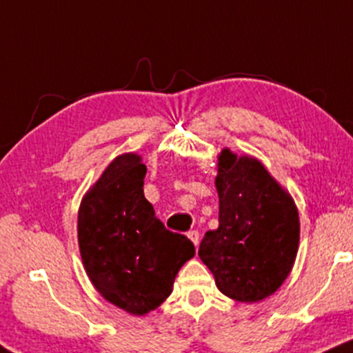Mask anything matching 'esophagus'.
<instances>
[{
    "label": "esophagus",
    "instance_id": "1",
    "mask_svg": "<svg viewBox=\"0 0 353 353\" xmlns=\"http://www.w3.org/2000/svg\"><path fill=\"white\" fill-rule=\"evenodd\" d=\"M188 239L192 240V243L198 247V243H200V233L196 232V230H192V232H188Z\"/></svg>",
    "mask_w": 353,
    "mask_h": 353
}]
</instances>
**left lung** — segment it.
Returning a JSON list of instances; mask_svg holds the SVG:
<instances>
[{"instance_id": "obj_1", "label": "left lung", "mask_w": 353, "mask_h": 353, "mask_svg": "<svg viewBox=\"0 0 353 353\" xmlns=\"http://www.w3.org/2000/svg\"><path fill=\"white\" fill-rule=\"evenodd\" d=\"M216 170L219 228L205 233L198 255L221 294L236 302H260L279 290L294 267L299 210L256 158L223 148Z\"/></svg>"}]
</instances>
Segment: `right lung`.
<instances>
[{"label": "right lung", "instance_id": "obj_1", "mask_svg": "<svg viewBox=\"0 0 353 353\" xmlns=\"http://www.w3.org/2000/svg\"><path fill=\"white\" fill-rule=\"evenodd\" d=\"M145 175L138 153L118 155L78 210V245L90 282L103 299L137 316L168 299L178 270L195 256L187 236L157 219L143 193Z\"/></svg>", "mask_w": 353, "mask_h": 353}]
</instances>
